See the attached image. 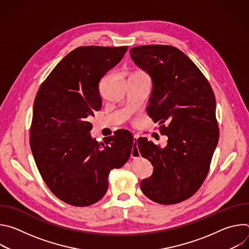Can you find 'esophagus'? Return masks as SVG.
Wrapping results in <instances>:
<instances>
[{"label": "esophagus", "instance_id": "obj_1", "mask_svg": "<svg viewBox=\"0 0 249 249\" xmlns=\"http://www.w3.org/2000/svg\"><path fill=\"white\" fill-rule=\"evenodd\" d=\"M133 139H134V143H136V142H137L138 139H139V136L135 135ZM139 156H140V152H139L138 148H134V149L132 150V152H131V157H132V158H137V157H139Z\"/></svg>", "mask_w": 249, "mask_h": 249}]
</instances>
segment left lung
<instances>
[{
	"label": "left lung",
	"instance_id": "1",
	"mask_svg": "<svg viewBox=\"0 0 249 249\" xmlns=\"http://www.w3.org/2000/svg\"><path fill=\"white\" fill-rule=\"evenodd\" d=\"M130 55L151 77L147 111L168 138L164 148L147 138L138 140L136 148L154 166L153 174L141 181V189L159 204L179 203L204 182L218 145L215 94L198 67L179 49L145 45L133 47Z\"/></svg>",
	"mask_w": 249,
	"mask_h": 249
}]
</instances>
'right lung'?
Masks as SVG:
<instances>
[{"label":"right lung","mask_w":249,"mask_h":249,"mask_svg":"<svg viewBox=\"0 0 249 249\" xmlns=\"http://www.w3.org/2000/svg\"><path fill=\"white\" fill-rule=\"evenodd\" d=\"M127 50V46L76 48L57 64L35 97L30 149L46 185L67 204L86 207L100 200L110 170L123 166L134 148L127 130L98 143L89 122L101 107L100 80Z\"/></svg>","instance_id":"add662e5"}]
</instances>
